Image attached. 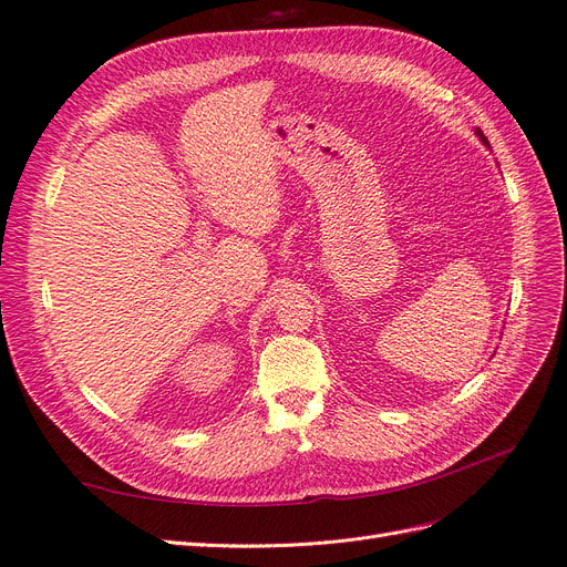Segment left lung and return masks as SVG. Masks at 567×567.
I'll return each mask as SVG.
<instances>
[{
    "label": "left lung",
    "instance_id": "left-lung-1",
    "mask_svg": "<svg viewBox=\"0 0 567 567\" xmlns=\"http://www.w3.org/2000/svg\"><path fill=\"white\" fill-rule=\"evenodd\" d=\"M475 134H477V136H480V142H483V144H485V146H489V142H487V136H485V134H483V132H480V130H475Z\"/></svg>",
    "mask_w": 567,
    "mask_h": 567
}]
</instances>
